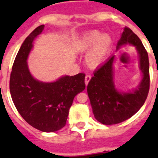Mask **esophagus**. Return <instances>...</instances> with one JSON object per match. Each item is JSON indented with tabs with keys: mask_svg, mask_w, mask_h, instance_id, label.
<instances>
[{
	"mask_svg": "<svg viewBox=\"0 0 158 158\" xmlns=\"http://www.w3.org/2000/svg\"><path fill=\"white\" fill-rule=\"evenodd\" d=\"M91 78L92 76L90 75V74H87L86 76H85V84H86V86L88 85V84H89V82L90 81Z\"/></svg>",
	"mask_w": 158,
	"mask_h": 158,
	"instance_id": "34e87169",
	"label": "esophagus"
}]
</instances>
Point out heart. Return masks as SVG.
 I'll return each instance as SVG.
<instances>
[{"label": "heart", "mask_w": 158, "mask_h": 158, "mask_svg": "<svg viewBox=\"0 0 158 158\" xmlns=\"http://www.w3.org/2000/svg\"><path fill=\"white\" fill-rule=\"evenodd\" d=\"M112 43L111 38L108 34L101 35V33L94 31L84 38L81 43V49L84 52L91 50L86 58L87 64L92 69L98 67L104 61Z\"/></svg>", "instance_id": "heart-1"}]
</instances>
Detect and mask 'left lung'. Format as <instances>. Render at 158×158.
<instances>
[{"label":"left lung","instance_id":"1","mask_svg":"<svg viewBox=\"0 0 158 158\" xmlns=\"http://www.w3.org/2000/svg\"><path fill=\"white\" fill-rule=\"evenodd\" d=\"M128 43L135 46L139 55L143 79L138 89L129 93L116 89L113 80L115 56H110L94 71L87 87L94 117L103 125H115L132 117L144 104L149 91V61L147 51L139 37L125 27L117 43V49Z\"/></svg>","mask_w":158,"mask_h":158}]
</instances>
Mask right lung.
Listing matches in <instances>:
<instances>
[{
	"label": "right lung",
	"mask_w": 158,
	"mask_h": 158,
	"mask_svg": "<svg viewBox=\"0 0 158 158\" xmlns=\"http://www.w3.org/2000/svg\"><path fill=\"white\" fill-rule=\"evenodd\" d=\"M45 25L38 26L23 43L16 56L10 78V92L21 116L43 132H55L66 124L74 97L85 89V74L63 76L53 83L34 79L27 63L33 40Z\"/></svg>",
	"instance_id": "right-lung-1"
}]
</instances>
